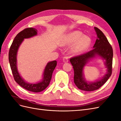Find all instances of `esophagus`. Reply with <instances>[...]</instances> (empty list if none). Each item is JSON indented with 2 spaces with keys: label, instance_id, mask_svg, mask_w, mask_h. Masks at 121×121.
Masks as SVG:
<instances>
[{
  "label": "esophagus",
  "instance_id": "esophagus-1",
  "mask_svg": "<svg viewBox=\"0 0 121 121\" xmlns=\"http://www.w3.org/2000/svg\"><path fill=\"white\" fill-rule=\"evenodd\" d=\"M63 60V61L64 62V63H68V61H69L68 57H67V56H65V57H64Z\"/></svg>",
  "mask_w": 121,
  "mask_h": 121
}]
</instances>
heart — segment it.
Returning <instances> with one entry per match:
<instances>
[{
  "label": "heart",
  "instance_id": "1",
  "mask_svg": "<svg viewBox=\"0 0 121 121\" xmlns=\"http://www.w3.org/2000/svg\"><path fill=\"white\" fill-rule=\"evenodd\" d=\"M91 43L90 38L87 35H82L79 31H75L68 34L60 43L61 46L70 45L74 43L71 48L73 53H81L85 52L90 46Z\"/></svg>",
  "mask_w": 121,
  "mask_h": 121
}]
</instances>
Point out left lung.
Here are the masks:
<instances>
[{
	"mask_svg": "<svg viewBox=\"0 0 121 121\" xmlns=\"http://www.w3.org/2000/svg\"><path fill=\"white\" fill-rule=\"evenodd\" d=\"M97 38L93 46V49L78 56L70 58L74 71V83L79 89L83 91H91L97 90L108 81L112 73L113 50L111 45L102 32L97 27H94ZM96 55L106 60L105 65L107 68V74L100 80L94 82H87L83 77V68L88 61Z\"/></svg>",
	"mask_w": 121,
	"mask_h": 121,
	"instance_id": "left-lung-1",
	"label": "left lung"
}]
</instances>
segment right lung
Masks as SVG:
<instances>
[{"label":"right lung","mask_w":121,"mask_h":121,"mask_svg":"<svg viewBox=\"0 0 121 121\" xmlns=\"http://www.w3.org/2000/svg\"><path fill=\"white\" fill-rule=\"evenodd\" d=\"M37 30L35 28H28L18 33L14 38L10 46L9 60L11 69L15 81L25 89L33 92H39L46 89L52 79V73L56 67L57 62L53 60L48 63L43 73L42 81L36 84H30L25 82L20 76L17 67V54L18 48L24 39L29 38L37 35Z\"/></svg>","instance_id":"1"}]
</instances>
